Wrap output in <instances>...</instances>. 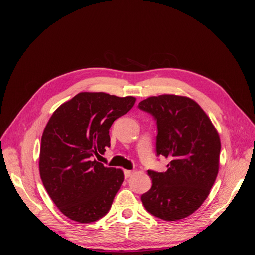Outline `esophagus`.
<instances>
[{
  "label": "esophagus",
  "instance_id": "34e87169",
  "mask_svg": "<svg viewBox=\"0 0 255 255\" xmlns=\"http://www.w3.org/2000/svg\"><path fill=\"white\" fill-rule=\"evenodd\" d=\"M123 173H125V177H126V179H128V177H129L130 175L133 174V171H130V170H125V171H123Z\"/></svg>",
  "mask_w": 255,
  "mask_h": 255
}]
</instances>
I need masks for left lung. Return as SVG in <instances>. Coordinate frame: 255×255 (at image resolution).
<instances>
[{
    "label": "left lung",
    "instance_id": "obj_1",
    "mask_svg": "<svg viewBox=\"0 0 255 255\" xmlns=\"http://www.w3.org/2000/svg\"><path fill=\"white\" fill-rule=\"evenodd\" d=\"M138 109L156 121V155L170 160L165 172L148 170L152 187L141 196L142 204L159 219H183L201 206L217 177L219 135L200 105L186 97H150Z\"/></svg>",
    "mask_w": 255,
    "mask_h": 255
}]
</instances>
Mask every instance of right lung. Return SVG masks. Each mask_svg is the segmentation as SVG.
<instances>
[{
    "label": "right lung",
    "mask_w": 255,
    "mask_h": 255,
    "mask_svg": "<svg viewBox=\"0 0 255 255\" xmlns=\"http://www.w3.org/2000/svg\"><path fill=\"white\" fill-rule=\"evenodd\" d=\"M135 101L134 97L81 92L51 116L41 137L39 172L52 201L71 220L89 223L109 213L125 175L95 156L111 145L113 122Z\"/></svg>",
    "instance_id": "1"
}]
</instances>
